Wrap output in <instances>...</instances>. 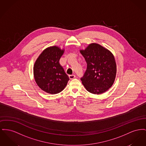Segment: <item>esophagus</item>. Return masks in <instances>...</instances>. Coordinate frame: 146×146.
<instances>
[{
    "label": "esophagus",
    "mask_w": 146,
    "mask_h": 146,
    "mask_svg": "<svg viewBox=\"0 0 146 146\" xmlns=\"http://www.w3.org/2000/svg\"><path fill=\"white\" fill-rule=\"evenodd\" d=\"M69 79H74V78H76V76H75V75H74V74L69 75Z\"/></svg>",
    "instance_id": "esophagus-1"
}]
</instances>
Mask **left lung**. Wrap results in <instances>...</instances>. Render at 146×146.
I'll return each mask as SVG.
<instances>
[{"mask_svg": "<svg viewBox=\"0 0 146 146\" xmlns=\"http://www.w3.org/2000/svg\"><path fill=\"white\" fill-rule=\"evenodd\" d=\"M87 63L84 75L80 79L87 91L101 94L113 85L116 74V64L111 52L99 44H89L80 50Z\"/></svg>", "mask_w": 146, "mask_h": 146, "instance_id": "obj_1", "label": "left lung"}]
</instances>
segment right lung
<instances>
[{
    "label": "right lung",
    "mask_w": 146,
    "mask_h": 146,
    "mask_svg": "<svg viewBox=\"0 0 146 146\" xmlns=\"http://www.w3.org/2000/svg\"><path fill=\"white\" fill-rule=\"evenodd\" d=\"M64 52L57 46L44 49L35 62L34 76L36 84L43 91L51 94L60 93L69 80L59 62Z\"/></svg>",
    "instance_id": "add662e5"
}]
</instances>
